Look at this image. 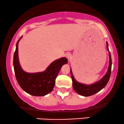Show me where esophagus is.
<instances>
[{
  "mask_svg": "<svg viewBox=\"0 0 124 124\" xmlns=\"http://www.w3.org/2000/svg\"><path fill=\"white\" fill-rule=\"evenodd\" d=\"M71 54H70V53H68V54H66V57H67V58L68 59V60H70V58H71Z\"/></svg>",
  "mask_w": 124,
  "mask_h": 124,
  "instance_id": "esophagus-1",
  "label": "esophagus"
}]
</instances>
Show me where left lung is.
Here are the masks:
<instances>
[{
	"label": "left lung",
	"instance_id": "8db88e82",
	"mask_svg": "<svg viewBox=\"0 0 124 124\" xmlns=\"http://www.w3.org/2000/svg\"><path fill=\"white\" fill-rule=\"evenodd\" d=\"M107 49L109 52V65L108 67V70L107 73L105 74V76L100 80L94 83V84L91 85H85L84 84H81L78 83L76 81L74 78L73 73H72V70L70 69V74H71L72 80V85L74 90L78 94L83 96H89L93 95V94L97 93L101 89H102L105 86L107 85V83H108L109 78H110V73H111V69H112V59L110 53L109 51L108 44L107 42Z\"/></svg>",
	"mask_w": 124,
	"mask_h": 124
}]
</instances>
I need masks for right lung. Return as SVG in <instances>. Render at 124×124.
Returning <instances> with one entry per match:
<instances>
[{"instance_id": "1", "label": "right lung", "mask_w": 124, "mask_h": 124, "mask_svg": "<svg viewBox=\"0 0 124 124\" xmlns=\"http://www.w3.org/2000/svg\"><path fill=\"white\" fill-rule=\"evenodd\" d=\"M22 37L19 39L16 45L14 55V68L17 83L27 93L35 96H43L52 91L55 80L60 69L68 60L62 57L54 61L44 72L38 73H27L22 70L18 57V44Z\"/></svg>"}]
</instances>
